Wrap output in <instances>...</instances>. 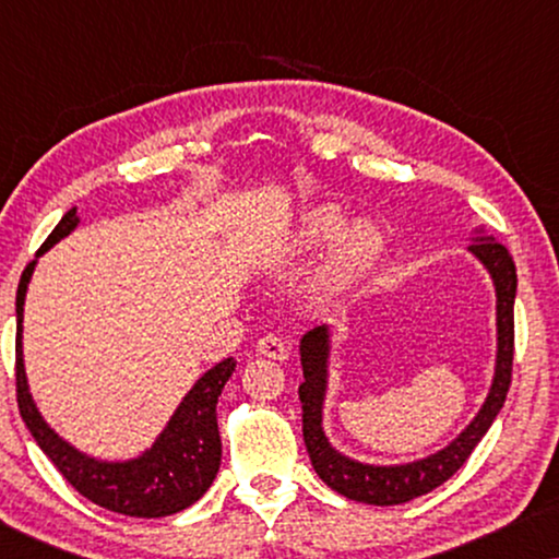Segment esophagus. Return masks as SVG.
<instances>
[{"instance_id": "esophagus-1", "label": "esophagus", "mask_w": 559, "mask_h": 559, "mask_svg": "<svg viewBox=\"0 0 559 559\" xmlns=\"http://www.w3.org/2000/svg\"><path fill=\"white\" fill-rule=\"evenodd\" d=\"M257 354L272 358V361H285V358H289V348L277 335H264V338L257 341Z\"/></svg>"}]
</instances>
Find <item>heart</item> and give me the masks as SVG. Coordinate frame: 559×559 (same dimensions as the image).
Wrapping results in <instances>:
<instances>
[{
	"label": "heart",
	"mask_w": 559,
	"mask_h": 559,
	"mask_svg": "<svg viewBox=\"0 0 559 559\" xmlns=\"http://www.w3.org/2000/svg\"><path fill=\"white\" fill-rule=\"evenodd\" d=\"M331 249L320 264L316 285L323 295H335L350 282L369 272L384 251V231L369 218H354L346 224V209L335 203L312 205L289 228L285 249L308 251L331 241Z\"/></svg>",
	"instance_id": "b5f03b06"
}]
</instances>
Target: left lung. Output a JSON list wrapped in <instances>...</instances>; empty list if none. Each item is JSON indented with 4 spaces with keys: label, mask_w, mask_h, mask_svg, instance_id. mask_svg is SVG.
<instances>
[{
    "label": "left lung",
    "mask_w": 559,
    "mask_h": 559,
    "mask_svg": "<svg viewBox=\"0 0 559 559\" xmlns=\"http://www.w3.org/2000/svg\"><path fill=\"white\" fill-rule=\"evenodd\" d=\"M484 234V228H476ZM468 251L484 264L496 293V366L488 394L480 404L478 415L465 425L455 440H450L438 453L419 457V461L377 465L361 463L343 455L328 440L323 427V409L328 396V379H331V348L333 328L323 323L316 325L300 338V364L302 377L300 402H302V438L308 448L312 468L323 484L333 491L346 496L350 501L371 503V507H394L407 503L417 496L430 493L432 488L445 484L461 465L468 461L480 438L493 425L511 384V361H514V297H516V266L514 259L493 241V236H473Z\"/></svg>",
    "instance_id": "left-lung-1"
}]
</instances>
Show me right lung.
I'll return each instance as SVG.
<instances>
[{
  "label": "right lung",
  "instance_id": "right-lung-1",
  "mask_svg": "<svg viewBox=\"0 0 559 559\" xmlns=\"http://www.w3.org/2000/svg\"><path fill=\"white\" fill-rule=\"evenodd\" d=\"M79 209H71L52 228V234L37 251L43 257L50 247L79 226ZM37 257L25 266L17 287V404L27 430L52 465L81 496L96 507L124 516L159 519L188 509L209 491L221 465V435L216 423V404L221 389L236 369L234 358L213 366L182 396L178 409L167 419L165 430L140 455L127 461H102L73 448L60 438L37 409L29 394L25 356H22V320H25L27 285L33 280Z\"/></svg>",
  "mask_w": 559,
  "mask_h": 559
}]
</instances>
